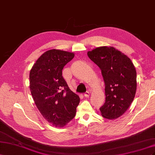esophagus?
<instances>
[{
	"instance_id": "esophagus-1",
	"label": "esophagus",
	"mask_w": 155,
	"mask_h": 155,
	"mask_svg": "<svg viewBox=\"0 0 155 155\" xmlns=\"http://www.w3.org/2000/svg\"><path fill=\"white\" fill-rule=\"evenodd\" d=\"M84 97H86V98H87V97L90 96V92H89V91L85 92V93H84Z\"/></svg>"
}]
</instances>
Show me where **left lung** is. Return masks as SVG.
Listing matches in <instances>:
<instances>
[{
  "mask_svg": "<svg viewBox=\"0 0 155 155\" xmlns=\"http://www.w3.org/2000/svg\"><path fill=\"white\" fill-rule=\"evenodd\" d=\"M90 59L101 70L106 99L100 108L103 117L113 119L124 114L136 91V71L130 59L112 47H97L87 52Z\"/></svg>",
  "mask_w": 155,
  "mask_h": 155,
  "instance_id": "obj_1",
  "label": "left lung"
}]
</instances>
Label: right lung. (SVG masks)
Here are the masks:
<instances>
[{
	"label": "right lung",
	"mask_w": 155,
	"mask_h": 155,
	"mask_svg": "<svg viewBox=\"0 0 155 155\" xmlns=\"http://www.w3.org/2000/svg\"><path fill=\"white\" fill-rule=\"evenodd\" d=\"M74 54L52 49L39 57L30 72V89L43 117L56 127L67 125L74 117L80 103L78 95L69 89L62 69Z\"/></svg>",
	"instance_id": "add662e5"
}]
</instances>
